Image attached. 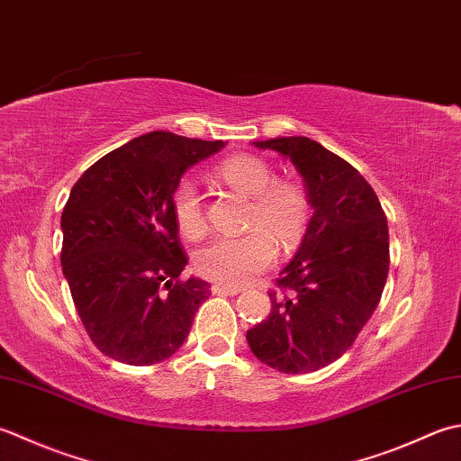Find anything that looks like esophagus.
<instances>
[{"instance_id": "1", "label": "esophagus", "mask_w": 461, "mask_h": 461, "mask_svg": "<svg viewBox=\"0 0 461 461\" xmlns=\"http://www.w3.org/2000/svg\"><path fill=\"white\" fill-rule=\"evenodd\" d=\"M211 293H212V294L234 296V294L240 293V288H237V286H227V285H212V286H211Z\"/></svg>"}]
</instances>
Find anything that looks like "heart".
<instances>
[{"mask_svg": "<svg viewBox=\"0 0 461 461\" xmlns=\"http://www.w3.org/2000/svg\"><path fill=\"white\" fill-rule=\"evenodd\" d=\"M219 176L232 189L252 199L242 234L219 237L199 250L194 267L212 283L242 286L270 268L276 258V240L294 244L304 234L310 217L306 193L294 183H275V171L258 157L237 155L219 167ZM173 217L186 239L206 230L199 186L189 178L178 183L171 196Z\"/></svg>", "mask_w": 461, "mask_h": 461, "instance_id": "obj_1", "label": "heart"}]
</instances>
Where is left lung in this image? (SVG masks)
<instances>
[{
    "label": "left lung",
    "mask_w": 461,
    "mask_h": 461,
    "mask_svg": "<svg viewBox=\"0 0 461 461\" xmlns=\"http://www.w3.org/2000/svg\"><path fill=\"white\" fill-rule=\"evenodd\" d=\"M294 165L312 217L270 293V314L247 332L257 358L285 374L321 370L350 348L380 303L390 267L388 221L368 181L308 137L255 140Z\"/></svg>",
    "instance_id": "8db88e82"
}]
</instances>
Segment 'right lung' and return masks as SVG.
<instances>
[{"label":"right lung","instance_id":"1","mask_svg":"<svg viewBox=\"0 0 461 461\" xmlns=\"http://www.w3.org/2000/svg\"><path fill=\"white\" fill-rule=\"evenodd\" d=\"M224 145L153 131L73 185L61 214L63 276L89 338L109 358L131 366L171 358L211 296L204 280H178L186 257L171 196L193 165Z\"/></svg>","mask_w":461,"mask_h":461}]
</instances>
